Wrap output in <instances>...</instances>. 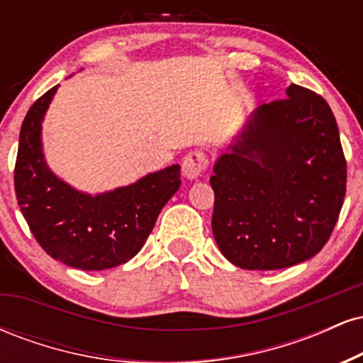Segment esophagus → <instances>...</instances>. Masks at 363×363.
<instances>
[{
  "instance_id": "obj_1",
  "label": "esophagus",
  "mask_w": 363,
  "mask_h": 363,
  "mask_svg": "<svg viewBox=\"0 0 363 363\" xmlns=\"http://www.w3.org/2000/svg\"><path fill=\"white\" fill-rule=\"evenodd\" d=\"M208 167V157L203 152L187 153L182 160V174L187 179H198Z\"/></svg>"
}]
</instances>
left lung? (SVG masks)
I'll list each match as a JSON object with an SVG mask.
<instances>
[{
  "label": "left lung",
  "instance_id": "left-lung-1",
  "mask_svg": "<svg viewBox=\"0 0 363 363\" xmlns=\"http://www.w3.org/2000/svg\"><path fill=\"white\" fill-rule=\"evenodd\" d=\"M285 97L249 116L210 177L213 237L242 269H283L315 256L347 193V160L328 102L295 83Z\"/></svg>",
  "mask_w": 363,
  "mask_h": 363
}]
</instances>
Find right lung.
<instances>
[{
  "label": "right lung",
  "instance_id": "1",
  "mask_svg": "<svg viewBox=\"0 0 363 363\" xmlns=\"http://www.w3.org/2000/svg\"><path fill=\"white\" fill-rule=\"evenodd\" d=\"M57 86L25 116L15 164V193L35 240L49 256L85 272L116 268L135 257L165 203L181 186V167L150 172L99 194L74 189L49 169L43 121Z\"/></svg>",
  "mask_w": 363,
  "mask_h": 363
}]
</instances>
